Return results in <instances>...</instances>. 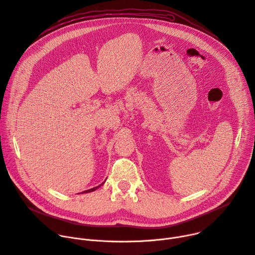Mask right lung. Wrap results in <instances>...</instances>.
<instances>
[{"mask_svg": "<svg viewBox=\"0 0 255 255\" xmlns=\"http://www.w3.org/2000/svg\"><path fill=\"white\" fill-rule=\"evenodd\" d=\"M103 184H104V183H103ZM103 184H101V185H103ZM101 185H100V186H97V187H95V188H91V189L85 190V191H83V192H81V193H88V192H92V191H95V190H97L99 187H101Z\"/></svg>", "mask_w": 255, "mask_h": 255, "instance_id": "1", "label": "right lung"}]
</instances>
